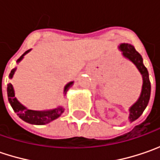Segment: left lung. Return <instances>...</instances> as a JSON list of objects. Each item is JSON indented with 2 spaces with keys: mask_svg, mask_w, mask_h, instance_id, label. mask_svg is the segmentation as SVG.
Here are the masks:
<instances>
[{
  "mask_svg": "<svg viewBox=\"0 0 160 160\" xmlns=\"http://www.w3.org/2000/svg\"><path fill=\"white\" fill-rule=\"evenodd\" d=\"M118 49L122 52V56L134 65L140 72L142 77V92L139 96L138 100L129 108V117L128 119L132 123L139 118L141 115L143 113L147 107L150 97H151V82L149 78V73L147 68L143 65V59L141 54L136 52L134 47L130 43H120Z\"/></svg>",
  "mask_w": 160,
  "mask_h": 160,
  "instance_id": "obj_1",
  "label": "left lung"
}]
</instances>
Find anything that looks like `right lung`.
<instances>
[{"instance_id":"obj_1","label":"right lung","mask_w":160,"mask_h":160,"mask_svg":"<svg viewBox=\"0 0 160 160\" xmlns=\"http://www.w3.org/2000/svg\"><path fill=\"white\" fill-rule=\"evenodd\" d=\"M30 51H31V49L24 53L21 57L17 60V63H19L23 59L24 56L26 54H28ZM16 70H17V68H13L12 70L10 71V74H9V76L10 79L13 77ZM73 83H74V81H71V82L68 83L65 85L64 95L67 94V92L73 85ZM7 92H8V100H9V104L11 105L13 110L15 111L17 115L22 120H24L25 122L29 123V124H32V125H45V124H48V123L52 122L53 120L57 119L64 112L63 106H58L56 108L47 109V110H33V109H29V108L25 107L23 104H21L20 102L18 101V99L16 98L15 96V91H14V88H13V85L11 83L8 84Z\"/></svg>"}]
</instances>
